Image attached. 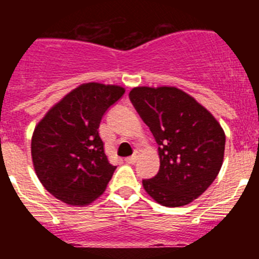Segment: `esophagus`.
Returning <instances> with one entry per match:
<instances>
[{
    "mask_svg": "<svg viewBox=\"0 0 259 259\" xmlns=\"http://www.w3.org/2000/svg\"><path fill=\"white\" fill-rule=\"evenodd\" d=\"M137 159H139V152H135L134 154L131 155V157L125 158V162H127V163H130V164H134V163H136Z\"/></svg>",
    "mask_w": 259,
    "mask_h": 259,
    "instance_id": "34e87169",
    "label": "esophagus"
}]
</instances>
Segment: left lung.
<instances>
[{"label": "left lung", "instance_id": "8db88e82", "mask_svg": "<svg viewBox=\"0 0 259 259\" xmlns=\"http://www.w3.org/2000/svg\"><path fill=\"white\" fill-rule=\"evenodd\" d=\"M130 100L158 144L161 166L144 189L163 206H184L209 188L223 163L226 136L217 119L175 87H137Z\"/></svg>", "mask_w": 259, "mask_h": 259}]
</instances>
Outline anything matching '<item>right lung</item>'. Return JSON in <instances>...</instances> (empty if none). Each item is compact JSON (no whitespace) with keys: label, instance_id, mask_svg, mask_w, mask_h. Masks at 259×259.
I'll return each mask as SVG.
<instances>
[{"label":"right lung","instance_id":"right-lung-1","mask_svg":"<svg viewBox=\"0 0 259 259\" xmlns=\"http://www.w3.org/2000/svg\"><path fill=\"white\" fill-rule=\"evenodd\" d=\"M123 95L122 87L81 84L36 125L32 161L41 184L56 198L83 206L104 193L116 167L107 161L98 127Z\"/></svg>","mask_w":259,"mask_h":259}]
</instances>
